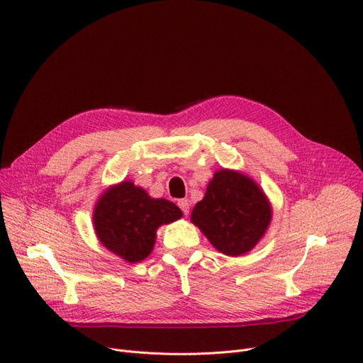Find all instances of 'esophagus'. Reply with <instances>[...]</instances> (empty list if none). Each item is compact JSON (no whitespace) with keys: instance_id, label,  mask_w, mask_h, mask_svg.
<instances>
[{"instance_id":"esophagus-1","label":"esophagus","mask_w":363,"mask_h":363,"mask_svg":"<svg viewBox=\"0 0 363 363\" xmlns=\"http://www.w3.org/2000/svg\"><path fill=\"white\" fill-rule=\"evenodd\" d=\"M178 206H179V208L182 210V213L186 216V214H189V201L186 200V199H184V200H179L178 201Z\"/></svg>"}]
</instances>
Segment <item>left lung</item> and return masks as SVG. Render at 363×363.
Masks as SVG:
<instances>
[{
	"label": "left lung",
	"mask_w": 363,
	"mask_h": 363,
	"mask_svg": "<svg viewBox=\"0 0 363 363\" xmlns=\"http://www.w3.org/2000/svg\"><path fill=\"white\" fill-rule=\"evenodd\" d=\"M272 220V207L259 186L233 171L216 172L206 196L191 213L197 225L220 252L236 257L251 251Z\"/></svg>",
	"instance_id": "8db88e82"
}]
</instances>
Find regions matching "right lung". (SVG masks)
<instances>
[{
  "label": "right lung",
  "mask_w": 363,
  "mask_h": 363,
  "mask_svg": "<svg viewBox=\"0 0 363 363\" xmlns=\"http://www.w3.org/2000/svg\"><path fill=\"white\" fill-rule=\"evenodd\" d=\"M182 216L174 203L152 199L133 182H123L101 197L93 223L101 242L128 262L146 258L155 245L156 230Z\"/></svg>",
  "instance_id": "1"
}]
</instances>
